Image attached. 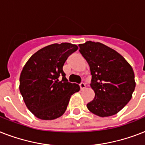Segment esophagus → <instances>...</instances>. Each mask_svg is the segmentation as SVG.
<instances>
[{
    "mask_svg": "<svg viewBox=\"0 0 145 145\" xmlns=\"http://www.w3.org/2000/svg\"><path fill=\"white\" fill-rule=\"evenodd\" d=\"M80 86L81 90H84V89H86V84H85L84 83H81L80 84Z\"/></svg>",
    "mask_w": 145,
    "mask_h": 145,
    "instance_id": "esophagus-1",
    "label": "esophagus"
}]
</instances>
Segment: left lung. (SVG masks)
<instances>
[{
	"label": "left lung",
	"mask_w": 145,
	"mask_h": 145,
	"mask_svg": "<svg viewBox=\"0 0 145 145\" xmlns=\"http://www.w3.org/2000/svg\"><path fill=\"white\" fill-rule=\"evenodd\" d=\"M79 47L90 67V86L95 94L87 108L100 117L117 114L130 101L135 90L133 68L119 53L102 43L88 41Z\"/></svg>",
	"instance_id": "left-lung-1"
}]
</instances>
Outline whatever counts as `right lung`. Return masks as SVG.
Listing matches in <instances>:
<instances>
[{
  "label": "right lung",
  "instance_id": "1",
  "mask_svg": "<svg viewBox=\"0 0 145 145\" xmlns=\"http://www.w3.org/2000/svg\"><path fill=\"white\" fill-rule=\"evenodd\" d=\"M78 47L68 42L52 44L33 54L20 75L19 90L27 109L36 118L54 120L65 113L73 94L80 91L65 78L63 66ZM63 76L59 81L58 77Z\"/></svg>",
  "mask_w": 145,
  "mask_h": 145
}]
</instances>
